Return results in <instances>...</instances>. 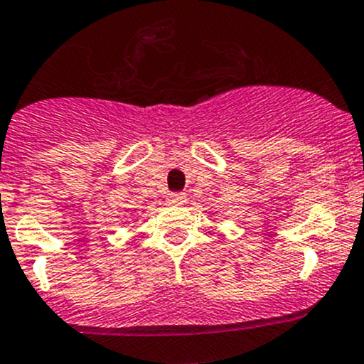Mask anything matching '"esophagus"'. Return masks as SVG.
<instances>
[{
	"label": "esophagus",
	"mask_w": 364,
	"mask_h": 364,
	"mask_svg": "<svg viewBox=\"0 0 364 364\" xmlns=\"http://www.w3.org/2000/svg\"><path fill=\"white\" fill-rule=\"evenodd\" d=\"M167 203L168 204H183L185 203V196H183V193H178V192L167 193Z\"/></svg>",
	"instance_id": "esophagus-1"
}]
</instances>
